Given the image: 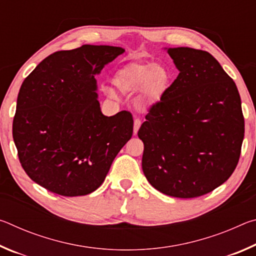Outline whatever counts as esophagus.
I'll return each mask as SVG.
<instances>
[{
    "label": "esophagus",
    "instance_id": "1",
    "mask_svg": "<svg viewBox=\"0 0 256 256\" xmlns=\"http://www.w3.org/2000/svg\"><path fill=\"white\" fill-rule=\"evenodd\" d=\"M141 123H142V122H141L140 118H136V120H134V128H133L134 134L138 133V128H140V126H141Z\"/></svg>",
    "mask_w": 256,
    "mask_h": 256
}]
</instances>
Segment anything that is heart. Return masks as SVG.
<instances>
[{"label":"heart","mask_w":256,"mask_h":256,"mask_svg":"<svg viewBox=\"0 0 256 256\" xmlns=\"http://www.w3.org/2000/svg\"><path fill=\"white\" fill-rule=\"evenodd\" d=\"M112 84L120 92H142L144 99L157 100L170 84L166 68L151 62H131L122 66L112 76Z\"/></svg>","instance_id":"b5f03b06"}]
</instances>
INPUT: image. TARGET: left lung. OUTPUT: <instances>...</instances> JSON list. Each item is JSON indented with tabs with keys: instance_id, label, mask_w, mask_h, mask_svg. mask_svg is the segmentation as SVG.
<instances>
[{
	"instance_id": "1",
	"label": "left lung",
	"mask_w": 256,
	"mask_h": 256,
	"mask_svg": "<svg viewBox=\"0 0 256 256\" xmlns=\"http://www.w3.org/2000/svg\"><path fill=\"white\" fill-rule=\"evenodd\" d=\"M178 76L149 108L138 136L142 170L166 196L192 198L212 192L235 170L244 116L235 82L206 50L168 48Z\"/></svg>"
}]
</instances>
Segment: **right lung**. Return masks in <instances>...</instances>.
I'll return each mask as SVG.
<instances>
[{
	"label": "right lung",
	"mask_w": 256,
	"mask_h": 256,
	"mask_svg": "<svg viewBox=\"0 0 256 256\" xmlns=\"http://www.w3.org/2000/svg\"><path fill=\"white\" fill-rule=\"evenodd\" d=\"M124 52L106 45L55 52L21 84L12 124L14 144L24 170L50 192H94L131 138V112L102 115L94 92V76Z\"/></svg>",
	"instance_id": "right-lung-1"
}]
</instances>
